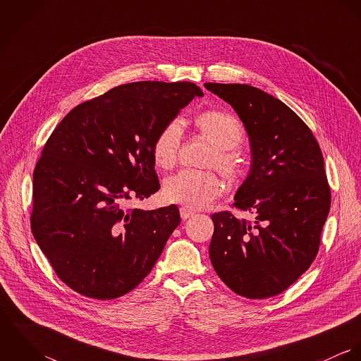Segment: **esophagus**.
Instances as JSON below:
<instances>
[{"label": "esophagus", "mask_w": 361, "mask_h": 361, "mask_svg": "<svg viewBox=\"0 0 361 361\" xmlns=\"http://www.w3.org/2000/svg\"><path fill=\"white\" fill-rule=\"evenodd\" d=\"M179 211H180L182 219H188V218H190V216L195 215V211H193V209H189L188 207H180Z\"/></svg>", "instance_id": "obj_1"}]
</instances>
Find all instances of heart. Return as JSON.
<instances>
[{"label":"heart","instance_id":"b5f03b06","mask_svg":"<svg viewBox=\"0 0 361 361\" xmlns=\"http://www.w3.org/2000/svg\"><path fill=\"white\" fill-rule=\"evenodd\" d=\"M193 123L199 133L214 146L206 165L216 166L222 175L235 182L242 172L240 159L233 152L245 137L240 121L229 112L211 109L199 114ZM182 140V123L178 119L166 122L155 135L152 146L155 164L162 169H171L178 161ZM224 190L221 178L212 171L185 169L168 178L164 183V197L188 208H203L212 203Z\"/></svg>","mask_w":361,"mask_h":361}]
</instances>
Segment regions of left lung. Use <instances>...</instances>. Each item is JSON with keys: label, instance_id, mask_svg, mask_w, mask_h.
I'll return each instance as SVG.
<instances>
[{"label": "left lung", "instance_id": "obj_1", "mask_svg": "<svg viewBox=\"0 0 361 361\" xmlns=\"http://www.w3.org/2000/svg\"><path fill=\"white\" fill-rule=\"evenodd\" d=\"M204 86L236 111L253 158L232 206L255 221L214 212L209 258L235 293L272 298L293 285L318 253L331 207L322 153L300 116L271 94L239 83Z\"/></svg>", "mask_w": 361, "mask_h": 361}]
</instances>
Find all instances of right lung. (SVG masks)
I'll list each match as a JSON object with an SVG mask.
<instances>
[{
	"instance_id": "obj_1",
	"label": "right lung",
	"mask_w": 361,
	"mask_h": 361,
	"mask_svg": "<svg viewBox=\"0 0 361 361\" xmlns=\"http://www.w3.org/2000/svg\"><path fill=\"white\" fill-rule=\"evenodd\" d=\"M203 92L190 82L121 85L76 105L33 172L30 225L58 278L99 300L121 298L153 269L180 222L175 204L122 208L159 189L157 132Z\"/></svg>"
}]
</instances>
